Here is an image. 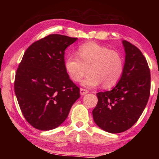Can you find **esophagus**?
Returning <instances> with one entry per match:
<instances>
[{
  "label": "esophagus",
  "instance_id": "34e87169",
  "mask_svg": "<svg viewBox=\"0 0 159 159\" xmlns=\"http://www.w3.org/2000/svg\"><path fill=\"white\" fill-rule=\"evenodd\" d=\"M80 93L81 95H85L87 93H88V90H87L86 89H84V88H80Z\"/></svg>",
  "mask_w": 159,
  "mask_h": 159
}]
</instances>
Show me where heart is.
Here are the masks:
<instances>
[{"instance_id": "1", "label": "heart", "mask_w": 159, "mask_h": 159, "mask_svg": "<svg viewBox=\"0 0 159 159\" xmlns=\"http://www.w3.org/2000/svg\"><path fill=\"white\" fill-rule=\"evenodd\" d=\"M79 57L70 55L65 60V68L71 79L86 88H94L102 83L104 88H111L117 84L124 70V60L121 54L110 50L95 42L86 43L77 50Z\"/></svg>"}]
</instances>
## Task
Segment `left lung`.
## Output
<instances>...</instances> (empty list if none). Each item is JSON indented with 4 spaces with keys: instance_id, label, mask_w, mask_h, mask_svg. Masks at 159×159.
Segmentation results:
<instances>
[{
    "instance_id": "8db88e82",
    "label": "left lung",
    "mask_w": 159,
    "mask_h": 159,
    "mask_svg": "<svg viewBox=\"0 0 159 159\" xmlns=\"http://www.w3.org/2000/svg\"><path fill=\"white\" fill-rule=\"evenodd\" d=\"M125 58L122 77L111 90L97 93L94 121L102 130L120 133L139 119L150 95L151 75L146 59L138 48L123 41Z\"/></svg>"
}]
</instances>
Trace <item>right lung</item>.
I'll return each instance as SVG.
<instances>
[{"instance_id":"add662e5","label":"right lung","mask_w":159,"mask_h":159,"mask_svg":"<svg viewBox=\"0 0 159 159\" xmlns=\"http://www.w3.org/2000/svg\"><path fill=\"white\" fill-rule=\"evenodd\" d=\"M77 39L51 34L24 54L15 75V93L25 119L38 130L60 126L80 98L79 88L64 64V50Z\"/></svg>"}]
</instances>
